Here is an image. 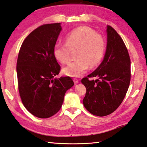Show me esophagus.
Returning a JSON list of instances; mask_svg holds the SVG:
<instances>
[{
    "instance_id": "34e87169",
    "label": "esophagus",
    "mask_w": 147,
    "mask_h": 147,
    "mask_svg": "<svg viewBox=\"0 0 147 147\" xmlns=\"http://www.w3.org/2000/svg\"><path fill=\"white\" fill-rule=\"evenodd\" d=\"M73 80H74V83H79V79H76V78H74V79H73Z\"/></svg>"
}]
</instances>
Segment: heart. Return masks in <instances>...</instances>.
<instances>
[{
    "instance_id": "b5f03b06",
    "label": "heart",
    "mask_w": 147,
    "mask_h": 147,
    "mask_svg": "<svg viewBox=\"0 0 147 147\" xmlns=\"http://www.w3.org/2000/svg\"><path fill=\"white\" fill-rule=\"evenodd\" d=\"M105 40L100 34L87 26H80L69 32L66 43L57 42L53 47V55L61 64L70 61L72 53L76 52L77 60L62 69L65 75L80 77L88 66L93 67L102 61L105 53Z\"/></svg>"
}]
</instances>
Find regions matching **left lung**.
Segmentation results:
<instances>
[{"instance_id": "8db88e82", "label": "left lung", "mask_w": 147, "mask_h": 147, "mask_svg": "<svg viewBox=\"0 0 147 147\" xmlns=\"http://www.w3.org/2000/svg\"><path fill=\"white\" fill-rule=\"evenodd\" d=\"M107 49L103 61L95 71L81 79L86 88L84 106L98 117L111 114L120 106L131 79L130 58L126 45L112 26H107ZM95 76L99 79H89Z\"/></svg>"}]
</instances>
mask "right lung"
<instances>
[{
    "instance_id": "1",
    "label": "right lung",
    "mask_w": 147,
    "mask_h": 147,
    "mask_svg": "<svg viewBox=\"0 0 147 147\" xmlns=\"http://www.w3.org/2000/svg\"><path fill=\"white\" fill-rule=\"evenodd\" d=\"M61 25L45 24L34 30L23 41L17 61L21 101L31 114L41 119L61 109L65 93L74 85L70 77L55 78L61 71L53 55Z\"/></svg>"
}]
</instances>
